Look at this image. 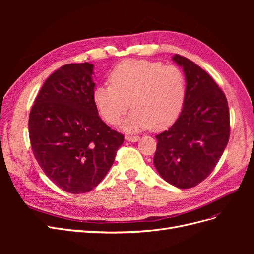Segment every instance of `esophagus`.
Masks as SVG:
<instances>
[{"label":"esophagus","mask_w":254,"mask_h":254,"mask_svg":"<svg viewBox=\"0 0 254 254\" xmlns=\"http://www.w3.org/2000/svg\"><path fill=\"white\" fill-rule=\"evenodd\" d=\"M125 139H126V141H129V142H136L140 140V136L139 135H126Z\"/></svg>","instance_id":"obj_1"}]
</instances>
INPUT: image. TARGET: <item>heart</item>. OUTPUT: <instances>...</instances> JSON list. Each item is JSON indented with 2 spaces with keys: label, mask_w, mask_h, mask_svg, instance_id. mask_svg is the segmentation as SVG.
Masks as SVG:
<instances>
[{
  "label": "heart",
  "mask_w": 254,
  "mask_h": 254,
  "mask_svg": "<svg viewBox=\"0 0 254 254\" xmlns=\"http://www.w3.org/2000/svg\"><path fill=\"white\" fill-rule=\"evenodd\" d=\"M109 81L94 89L93 102L111 125L118 124L131 103L133 109L121 125L125 131L164 130L179 118L186 103L187 79L176 65L128 59L112 68Z\"/></svg>",
  "instance_id": "1"
}]
</instances>
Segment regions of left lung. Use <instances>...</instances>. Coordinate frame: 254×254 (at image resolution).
<instances>
[{"label":"left lung","instance_id":"1","mask_svg":"<svg viewBox=\"0 0 254 254\" xmlns=\"http://www.w3.org/2000/svg\"><path fill=\"white\" fill-rule=\"evenodd\" d=\"M173 60L186 75L187 98L174 125L156 135L153 164L166 182L190 189L213 172L224 153L230 113L225 93L209 74L178 54Z\"/></svg>","mask_w":254,"mask_h":254}]
</instances>
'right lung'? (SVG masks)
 Returning <instances> with one entry per match:
<instances>
[{
	"label": "right lung",
	"instance_id": "right-lung-1",
	"mask_svg": "<svg viewBox=\"0 0 254 254\" xmlns=\"http://www.w3.org/2000/svg\"><path fill=\"white\" fill-rule=\"evenodd\" d=\"M93 67L88 63L61 66L45 80L29 113V140L38 164L71 194L97 187L124 143V135L99 118Z\"/></svg>",
	"mask_w": 254,
	"mask_h": 254
}]
</instances>
